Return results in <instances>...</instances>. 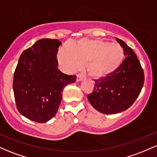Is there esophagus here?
Here are the masks:
<instances>
[{
    "mask_svg": "<svg viewBox=\"0 0 157 157\" xmlns=\"http://www.w3.org/2000/svg\"><path fill=\"white\" fill-rule=\"evenodd\" d=\"M83 79H84V77L82 76V75H77V82H80V81L82 80Z\"/></svg>",
    "mask_w": 157,
    "mask_h": 157,
    "instance_id": "esophagus-1",
    "label": "esophagus"
}]
</instances>
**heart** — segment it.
I'll use <instances>...</instances> for the list:
<instances>
[{
	"mask_svg": "<svg viewBox=\"0 0 157 157\" xmlns=\"http://www.w3.org/2000/svg\"><path fill=\"white\" fill-rule=\"evenodd\" d=\"M120 45L99 39H82L61 48L57 55L60 65L70 72L86 63L91 77L102 78L116 71L123 60Z\"/></svg>",
	"mask_w": 157,
	"mask_h": 157,
	"instance_id": "1",
	"label": "heart"
}]
</instances>
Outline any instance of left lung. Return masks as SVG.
<instances>
[{
  "label": "left lung",
  "instance_id": "1",
  "mask_svg": "<svg viewBox=\"0 0 157 157\" xmlns=\"http://www.w3.org/2000/svg\"><path fill=\"white\" fill-rule=\"evenodd\" d=\"M117 41L123 48L125 60L112 74L95 80L93 92L87 96L97 111L114 114L125 111L140 95L145 80L144 71L136 54L122 40Z\"/></svg>",
  "mask_w": 157,
  "mask_h": 157
}]
</instances>
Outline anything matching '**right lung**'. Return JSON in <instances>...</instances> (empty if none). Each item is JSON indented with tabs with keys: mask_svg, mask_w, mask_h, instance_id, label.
<instances>
[{
	"mask_svg": "<svg viewBox=\"0 0 157 157\" xmlns=\"http://www.w3.org/2000/svg\"><path fill=\"white\" fill-rule=\"evenodd\" d=\"M62 44L57 39H41L22 52L14 73L16 106L25 117L44 123L55 116L62 91L75 82L76 75L58 69L57 54Z\"/></svg>",
	"mask_w": 157,
	"mask_h": 157,
	"instance_id": "right-lung-1",
	"label": "right lung"
}]
</instances>
